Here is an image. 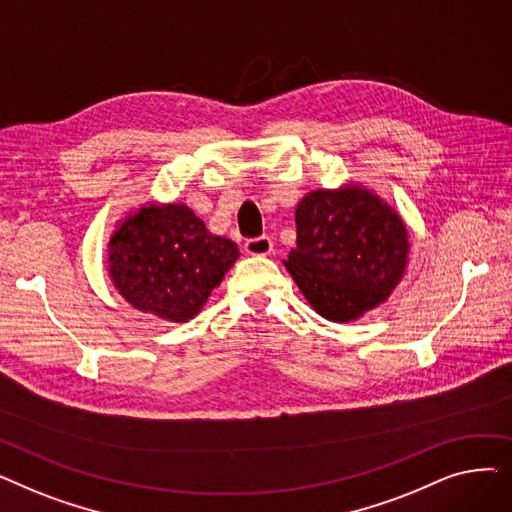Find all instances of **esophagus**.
Returning <instances> with one entry per match:
<instances>
[{
    "mask_svg": "<svg viewBox=\"0 0 512 512\" xmlns=\"http://www.w3.org/2000/svg\"><path fill=\"white\" fill-rule=\"evenodd\" d=\"M274 251V242L270 236H259L245 242V253L253 257H265Z\"/></svg>",
    "mask_w": 512,
    "mask_h": 512,
    "instance_id": "obj_1",
    "label": "esophagus"
}]
</instances>
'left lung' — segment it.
Wrapping results in <instances>:
<instances>
[{"label": "left lung", "instance_id": "left-lung-1", "mask_svg": "<svg viewBox=\"0 0 512 512\" xmlns=\"http://www.w3.org/2000/svg\"><path fill=\"white\" fill-rule=\"evenodd\" d=\"M297 247L284 261L309 305L328 321H355L388 301L409 263L400 213L359 182L317 188L297 205Z\"/></svg>", "mask_w": 512, "mask_h": 512}]
</instances>
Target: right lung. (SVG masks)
<instances>
[{
	"label": "right lung",
	"instance_id": "add662e5",
	"mask_svg": "<svg viewBox=\"0 0 512 512\" xmlns=\"http://www.w3.org/2000/svg\"><path fill=\"white\" fill-rule=\"evenodd\" d=\"M238 255L236 242L211 234L188 205L147 201L118 222L107 245V274L134 309L184 324Z\"/></svg>",
	"mask_w": 512,
	"mask_h": 512
}]
</instances>
